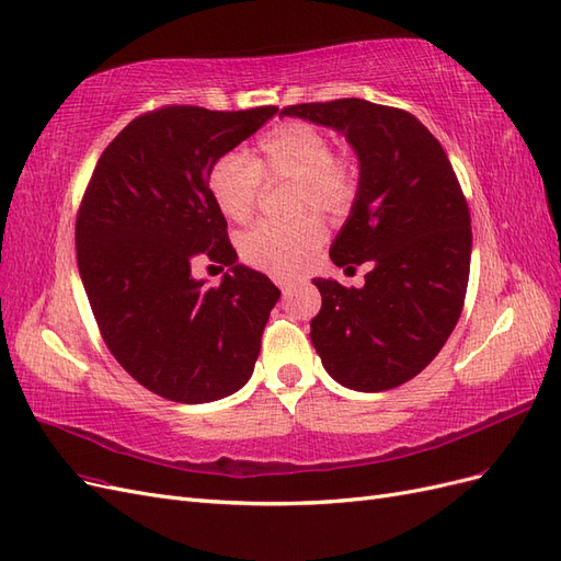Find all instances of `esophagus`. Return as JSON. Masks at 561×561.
Segmentation results:
<instances>
[{
    "label": "esophagus",
    "mask_w": 561,
    "mask_h": 561,
    "mask_svg": "<svg viewBox=\"0 0 561 561\" xmlns=\"http://www.w3.org/2000/svg\"><path fill=\"white\" fill-rule=\"evenodd\" d=\"M277 284H279V289H282V294H284V298L291 294V289H294V284L296 282H291V279H286V277H277Z\"/></svg>",
    "instance_id": "esophagus-1"
}]
</instances>
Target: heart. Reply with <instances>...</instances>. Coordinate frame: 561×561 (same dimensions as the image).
<instances>
[{
    "label": "heart",
    "instance_id": "heart-1",
    "mask_svg": "<svg viewBox=\"0 0 561 561\" xmlns=\"http://www.w3.org/2000/svg\"><path fill=\"white\" fill-rule=\"evenodd\" d=\"M261 175L270 181H294V211H345L355 197V171L341 157L331 154L329 138L306 122L275 126L259 142V154L226 152L209 171V190L218 209L228 218L247 220L259 199ZM324 239V230L312 216L291 222H259L251 228L239 251L242 259L272 275H294L302 270Z\"/></svg>",
    "mask_w": 561,
    "mask_h": 561
}]
</instances>
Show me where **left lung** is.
Wrapping results in <instances>:
<instances>
[{
    "label": "left lung",
    "instance_id": "8db88e82",
    "mask_svg": "<svg viewBox=\"0 0 561 561\" xmlns=\"http://www.w3.org/2000/svg\"><path fill=\"white\" fill-rule=\"evenodd\" d=\"M282 117L339 131L359 162L329 255L339 267H374L362 289L312 279L322 294L310 322L317 355L343 388L402 386L449 341L468 291L470 211L449 157L409 112L364 99L291 105Z\"/></svg>",
    "mask_w": 561,
    "mask_h": 561
}]
</instances>
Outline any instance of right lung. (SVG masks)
<instances>
[{
	"mask_svg": "<svg viewBox=\"0 0 561 561\" xmlns=\"http://www.w3.org/2000/svg\"><path fill=\"white\" fill-rule=\"evenodd\" d=\"M277 107L171 105L126 124L93 169L77 216V265L103 339L142 388L206 404L247 386L279 289L237 261L209 190L218 157ZM197 260L229 265L218 287Z\"/></svg>",
	"mask_w": 561,
	"mask_h": 561,
	"instance_id": "obj_1",
	"label": "right lung"
}]
</instances>
